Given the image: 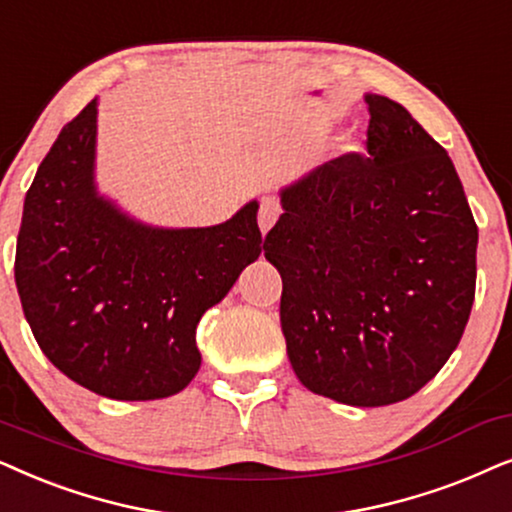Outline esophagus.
I'll list each match as a JSON object with an SVG mask.
<instances>
[{
	"mask_svg": "<svg viewBox=\"0 0 512 512\" xmlns=\"http://www.w3.org/2000/svg\"><path fill=\"white\" fill-rule=\"evenodd\" d=\"M278 215H281V206H278L276 201H271V199L262 201L260 213H257V222H260V231H262V234H269V229L276 224Z\"/></svg>",
	"mask_w": 512,
	"mask_h": 512,
	"instance_id": "obj_1",
	"label": "esophagus"
}]
</instances>
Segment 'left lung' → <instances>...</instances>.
<instances>
[{
	"instance_id": "left-lung-1",
	"label": "left lung",
	"mask_w": 512,
	"mask_h": 512,
	"mask_svg": "<svg viewBox=\"0 0 512 512\" xmlns=\"http://www.w3.org/2000/svg\"><path fill=\"white\" fill-rule=\"evenodd\" d=\"M367 154L281 189L264 238L281 271L297 379L353 407L410 398L452 356L475 299L478 224L445 149L386 95L365 93Z\"/></svg>"
}]
</instances>
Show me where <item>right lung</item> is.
Here are the masks:
<instances>
[{"mask_svg":"<svg viewBox=\"0 0 512 512\" xmlns=\"http://www.w3.org/2000/svg\"><path fill=\"white\" fill-rule=\"evenodd\" d=\"M98 98L25 194L16 288L44 356L112 400L180 393L201 367L196 325L264 250L255 199L213 227L135 220L95 182Z\"/></svg>","mask_w":512,"mask_h":512,"instance_id":"add662e5","label":"right lung"}]
</instances>
